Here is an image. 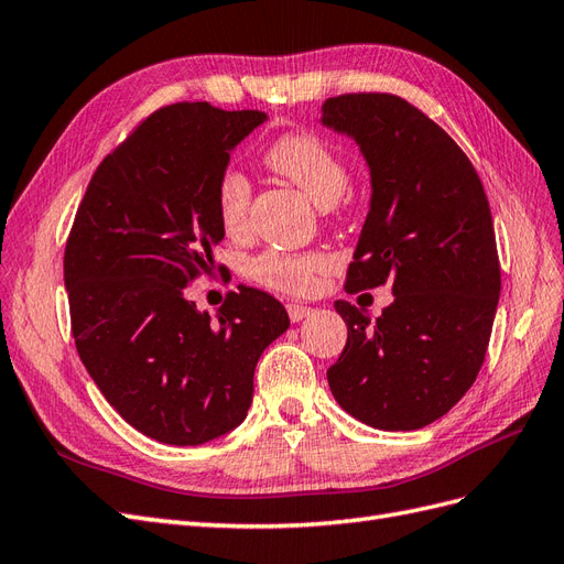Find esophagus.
Masks as SVG:
<instances>
[{"label":"esophagus","mask_w":564,"mask_h":564,"mask_svg":"<svg viewBox=\"0 0 564 564\" xmlns=\"http://www.w3.org/2000/svg\"><path fill=\"white\" fill-rule=\"evenodd\" d=\"M286 313H289V319H292V322H301L313 313V308H311V305H303V303H286Z\"/></svg>","instance_id":"1"}]
</instances>
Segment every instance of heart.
Masks as SVG:
<instances>
[{"instance_id":"heart-1","label":"heart","mask_w":564,"mask_h":564,"mask_svg":"<svg viewBox=\"0 0 564 564\" xmlns=\"http://www.w3.org/2000/svg\"><path fill=\"white\" fill-rule=\"evenodd\" d=\"M263 160L272 172L299 185L319 207H332L348 183V166L338 150L308 129L278 135L268 145ZM216 209L228 232L245 230L251 209V183L242 172L226 169L220 174L216 183ZM332 265L324 251L268 249L251 261V278L275 292L305 296L315 292Z\"/></svg>"}]
</instances>
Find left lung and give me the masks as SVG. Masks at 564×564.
Here are the masks:
<instances>
[{"mask_svg":"<svg viewBox=\"0 0 564 564\" xmlns=\"http://www.w3.org/2000/svg\"><path fill=\"white\" fill-rule=\"evenodd\" d=\"M322 122L352 135L371 169L346 292L395 294L377 322L336 301L348 340L329 388L373 429L416 431L445 416L485 362L501 292L489 202L452 135L395 94L327 98Z\"/></svg>","mask_w":564,"mask_h":564,"instance_id":"obj_1","label":"left lung"}]
</instances>
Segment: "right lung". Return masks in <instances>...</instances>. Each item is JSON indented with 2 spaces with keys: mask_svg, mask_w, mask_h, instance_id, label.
I'll return each mask as SVG.
<instances>
[{
  "mask_svg": "<svg viewBox=\"0 0 564 564\" xmlns=\"http://www.w3.org/2000/svg\"><path fill=\"white\" fill-rule=\"evenodd\" d=\"M261 110L174 104L148 115L104 158L65 242L73 338L89 377L135 431L204 445L247 416L261 352L289 327L253 286L228 292L218 319L187 301L224 240L216 183Z\"/></svg>",
  "mask_w": 564,
  "mask_h": 564,
  "instance_id": "right-lung-1",
  "label": "right lung"
}]
</instances>
